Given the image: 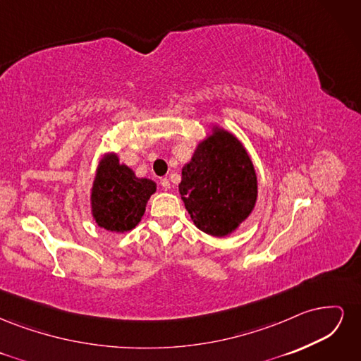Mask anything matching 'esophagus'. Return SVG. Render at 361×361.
Wrapping results in <instances>:
<instances>
[{"label": "esophagus", "instance_id": "obj_1", "mask_svg": "<svg viewBox=\"0 0 361 361\" xmlns=\"http://www.w3.org/2000/svg\"><path fill=\"white\" fill-rule=\"evenodd\" d=\"M159 183H161V187H162L164 190H170V188H171V183H170V180H169L167 178H162Z\"/></svg>", "mask_w": 361, "mask_h": 361}]
</instances>
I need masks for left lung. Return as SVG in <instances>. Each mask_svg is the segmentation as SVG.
<instances>
[{"instance_id": "1", "label": "left lung", "mask_w": 361, "mask_h": 361, "mask_svg": "<svg viewBox=\"0 0 361 361\" xmlns=\"http://www.w3.org/2000/svg\"><path fill=\"white\" fill-rule=\"evenodd\" d=\"M179 192L202 232L218 238L235 232L257 200V176L241 141L214 126L183 166Z\"/></svg>"}]
</instances>
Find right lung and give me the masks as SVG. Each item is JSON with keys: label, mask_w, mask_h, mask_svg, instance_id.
<instances>
[{"label": "right lung", "mask_w": 361, "mask_h": 361, "mask_svg": "<svg viewBox=\"0 0 361 361\" xmlns=\"http://www.w3.org/2000/svg\"><path fill=\"white\" fill-rule=\"evenodd\" d=\"M157 191V183L146 178H137L117 155H105L92 187V215L105 231L125 233L141 221L146 203Z\"/></svg>", "instance_id": "add662e5"}]
</instances>
